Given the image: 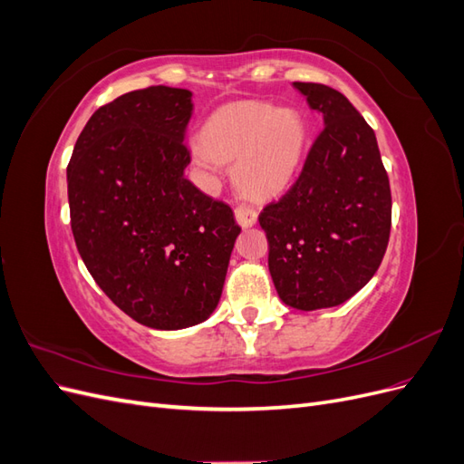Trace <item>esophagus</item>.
Returning a JSON list of instances; mask_svg holds the SVG:
<instances>
[{
	"label": "esophagus",
	"mask_w": 464,
	"mask_h": 464,
	"mask_svg": "<svg viewBox=\"0 0 464 464\" xmlns=\"http://www.w3.org/2000/svg\"><path fill=\"white\" fill-rule=\"evenodd\" d=\"M234 215H236V220L242 228L254 227V224L257 222V210L254 207H249V205H237L236 210H234Z\"/></svg>",
	"instance_id": "1"
}]
</instances>
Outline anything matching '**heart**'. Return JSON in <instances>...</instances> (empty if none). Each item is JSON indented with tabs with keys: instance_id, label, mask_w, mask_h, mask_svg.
Segmentation results:
<instances>
[{
	"instance_id": "1",
	"label": "heart",
	"mask_w": 464,
	"mask_h": 464,
	"mask_svg": "<svg viewBox=\"0 0 464 464\" xmlns=\"http://www.w3.org/2000/svg\"><path fill=\"white\" fill-rule=\"evenodd\" d=\"M199 164L232 162L234 184L251 199L283 191L296 176L305 150V123L294 108L242 102L218 110L203 125Z\"/></svg>"
}]
</instances>
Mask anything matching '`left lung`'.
<instances>
[{"label":"left lung","mask_w":464,"mask_h":464,"mask_svg":"<svg viewBox=\"0 0 464 464\" xmlns=\"http://www.w3.org/2000/svg\"><path fill=\"white\" fill-rule=\"evenodd\" d=\"M323 125L298 179L266 205L278 298L302 312L353 298L382 265L391 232V188L373 130L348 98L319 82H294Z\"/></svg>","instance_id":"left-lung-1"}]
</instances>
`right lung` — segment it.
I'll use <instances>...</instances> for the list:
<instances>
[{
  "label": "right lung",
  "mask_w": 464,
  "mask_h": 464,
  "mask_svg": "<svg viewBox=\"0 0 464 464\" xmlns=\"http://www.w3.org/2000/svg\"><path fill=\"white\" fill-rule=\"evenodd\" d=\"M191 110L188 89L121 94L91 116L67 166L81 259L123 314L160 331L215 312L242 230L184 176Z\"/></svg>",
  "instance_id": "add662e5"
}]
</instances>
